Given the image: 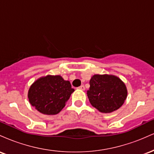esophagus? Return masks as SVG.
Segmentation results:
<instances>
[{
    "mask_svg": "<svg viewBox=\"0 0 154 154\" xmlns=\"http://www.w3.org/2000/svg\"><path fill=\"white\" fill-rule=\"evenodd\" d=\"M77 89L81 90V91H85V88L84 85H81V86H79V87L77 88Z\"/></svg>",
    "mask_w": 154,
    "mask_h": 154,
    "instance_id": "esophagus-1",
    "label": "esophagus"
}]
</instances>
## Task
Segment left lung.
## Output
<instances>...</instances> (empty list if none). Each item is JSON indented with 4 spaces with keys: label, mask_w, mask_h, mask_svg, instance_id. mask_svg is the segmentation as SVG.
Here are the masks:
<instances>
[{
    "label": "left lung",
    "mask_w": 154,
    "mask_h": 154,
    "mask_svg": "<svg viewBox=\"0 0 154 154\" xmlns=\"http://www.w3.org/2000/svg\"><path fill=\"white\" fill-rule=\"evenodd\" d=\"M87 95L93 107L102 113H111L122 106L128 91L124 82L116 76L95 75L90 80Z\"/></svg>",
    "instance_id": "1"
}]
</instances>
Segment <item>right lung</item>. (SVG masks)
<instances>
[{
	"mask_svg": "<svg viewBox=\"0 0 154 154\" xmlns=\"http://www.w3.org/2000/svg\"><path fill=\"white\" fill-rule=\"evenodd\" d=\"M75 90L61 76L48 75L32 85L28 93L29 101L38 111L48 115L58 114Z\"/></svg>",
	"mask_w": 154,
	"mask_h": 154,
	"instance_id": "right-lung-1",
	"label": "right lung"
}]
</instances>
